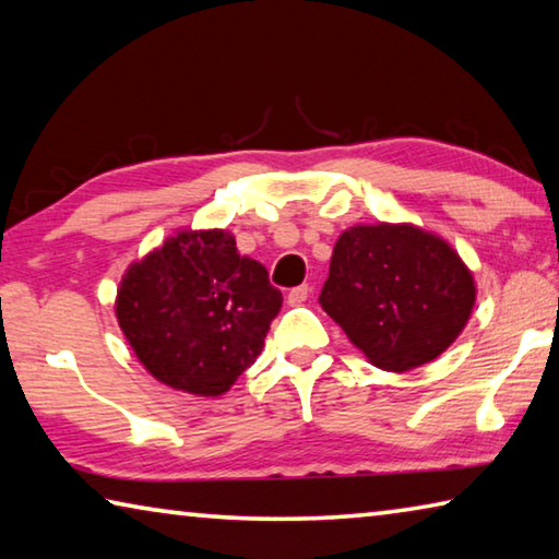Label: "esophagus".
Masks as SVG:
<instances>
[{
	"mask_svg": "<svg viewBox=\"0 0 559 559\" xmlns=\"http://www.w3.org/2000/svg\"><path fill=\"white\" fill-rule=\"evenodd\" d=\"M308 296H310V288L308 286H296V288L288 290L286 300H288V306H300V302L308 300Z\"/></svg>",
	"mask_w": 559,
	"mask_h": 559,
	"instance_id": "obj_1",
	"label": "esophagus"
}]
</instances>
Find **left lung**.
<instances>
[{
    "instance_id": "1",
    "label": "left lung",
    "mask_w": 559,
    "mask_h": 559,
    "mask_svg": "<svg viewBox=\"0 0 559 559\" xmlns=\"http://www.w3.org/2000/svg\"><path fill=\"white\" fill-rule=\"evenodd\" d=\"M318 300L374 367L406 372L461 335L476 283L437 234L414 224H357L335 241Z\"/></svg>"
}]
</instances>
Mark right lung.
I'll return each mask as SVG.
<instances>
[{
  "instance_id": "obj_1",
  "label": "right lung",
  "mask_w": 559,
  "mask_h": 559,
  "mask_svg": "<svg viewBox=\"0 0 559 559\" xmlns=\"http://www.w3.org/2000/svg\"><path fill=\"white\" fill-rule=\"evenodd\" d=\"M283 296L224 229L177 231L130 263L116 316L145 370L173 390L219 396L261 355Z\"/></svg>"
}]
</instances>
